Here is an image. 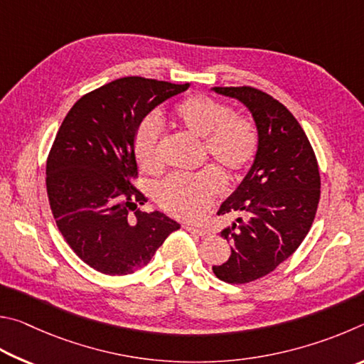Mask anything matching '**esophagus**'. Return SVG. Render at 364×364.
Here are the masks:
<instances>
[{"instance_id": "esophagus-1", "label": "esophagus", "mask_w": 364, "mask_h": 364, "mask_svg": "<svg viewBox=\"0 0 364 364\" xmlns=\"http://www.w3.org/2000/svg\"><path fill=\"white\" fill-rule=\"evenodd\" d=\"M186 228H187L190 233L198 235V237H208V235H209V232L206 230V228H198V227H193V225H186Z\"/></svg>"}]
</instances>
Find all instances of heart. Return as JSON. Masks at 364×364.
Masks as SVG:
<instances>
[{"instance_id": "b5f03b06", "label": "heart", "mask_w": 364, "mask_h": 364, "mask_svg": "<svg viewBox=\"0 0 364 364\" xmlns=\"http://www.w3.org/2000/svg\"><path fill=\"white\" fill-rule=\"evenodd\" d=\"M178 126L203 140L208 158L228 176H238L254 163L259 151V132L250 118L238 117L228 105L208 97L192 95L174 108ZM161 124L155 117H145L136 127L132 149L139 168L156 172ZM222 190L218 171L205 169L198 174H172L156 187V200L166 211L177 218L198 220Z\"/></svg>"}]
</instances>
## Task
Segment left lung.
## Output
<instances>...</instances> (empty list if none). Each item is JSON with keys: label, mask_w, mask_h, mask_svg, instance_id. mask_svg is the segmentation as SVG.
<instances>
[{"label": "left lung", "mask_w": 364, "mask_h": 364, "mask_svg": "<svg viewBox=\"0 0 364 364\" xmlns=\"http://www.w3.org/2000/svg\"><path fill=\"white\" fill-rule=\"evenodd\" d=\"M213 91L247 107L260 140L250 172L218 213L241 215L220 232L232 256L213 272L222 282L245 284L269 275L307 237L320 201V171L302 126L282 102L251 86Z\"/></svg>", "instance_id": "obj_1"}]
</instances>
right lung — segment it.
Here are the masks:
<instances>
[{"mask_svg": "<svg viewBox=\"0 0 364 364\" xmlns=\"http://www.w3.org/2000/svg\"><path fill=\"white\" fill-rule=\"evenodd\" d=\"M188 86L114 80L82 95L59 127L46 163L50 211L68 246L94 270L129 275L181 228L163 213L140 211L146 198L132 186V139L153 108Z\"/></svg>", "mask_w": 364, "mask_h": 364, "instance_id": "obj_1", "label": "right lung"}]
</instances>
